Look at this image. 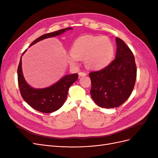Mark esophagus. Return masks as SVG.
<instances>
[{
  "label": "esophagus",
  "instance_id": "1",
  "mask_svg": "<svg viewBox=\"0 0 158 158\" xmlns=\"http://www.w3.org/2000/svg\"><path fill=\"white\" fill-rule=\"evenodd\" d=\"M78 75L80 76H85L87 75V74L85 73H83V72H80V73H78Z\"/></svg>",
  "mask_w": 158,
  "mask_h": 158
}]
</instances>
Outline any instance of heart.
<instances>
[{
	"mask_svg": "<svg viewBox=\"0 0 158 158\" xmlns=\"http://www.w3.org/2000/svg\"><path fill=\"white\" fill-rule=\"evenodd\" d=\"M71 63L77 59L85 57V63L89 69H101L111 63L114 55L111 41L107 36L84 35L76 39L71 48Z\"/></svg>",
	"mask_w": 158,
	"mask_h": 158,
	"instance_id": "heart-1",
	"label": "heart"
}]
</instances>
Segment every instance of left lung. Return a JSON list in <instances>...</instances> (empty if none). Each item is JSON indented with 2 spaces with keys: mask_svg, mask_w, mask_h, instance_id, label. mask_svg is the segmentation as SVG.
<instances>
[{
  "mask_svg": "<svg viewBox=\"0 0 158 158\" xmlns=\"http://www.w3.org/2000/svg\"><path fill=\"white\" fill-rule=\"evenodd\" d=\"M115 59L106 67L89 74L91 97L98 106L114 108L130 97L135 85L136 66L132 51L121 39L116 37Z\"/></svg>",
  "mask_w": 158,
  "mask_h": 158,
  "instance_id": "obj_1",
  "label": "left lung"
}]
</instances>
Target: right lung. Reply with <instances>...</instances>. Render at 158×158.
Masks as SVG:
<instances>
[{"instance_id": "obj_1", "label": "right lung", "mask_w": 158, "mask_h": 158, "mask_svg": "<svg viewBox=\"0 0 158 158\" xmlns=\"http://www.w3.org/2000/svg\"><path fill=\"white\" fill-rule=\"evenodd\" d=\"M71 29L73 28L66 27L64 29L46 33L33 41L30 47L42 40L59 35L65 31ZM25 51L23 52V54ZM21 59L22 56L18 67V82L23 100L30 106L40 112L49 113L59 109L65 102L69 88L78 78V74L66 75L56 83L49 88L34 89L27 84L23 78L22 70Z\"/></svg>"}]
</instances>
